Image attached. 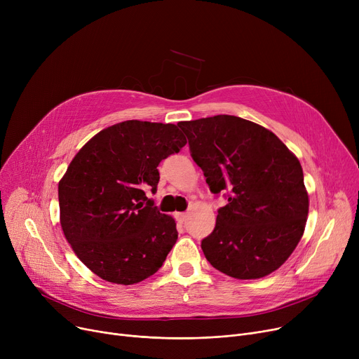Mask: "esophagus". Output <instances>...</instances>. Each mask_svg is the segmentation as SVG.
<instances>
[{"label": "esophagus", "instance_id": "obj_1", "mask_svg": "<svg viewBox=\"0 0 359 359\" xmlns=\"http://www.w3.org/2000/svg\"><path fill=\"white\" fill-rule=\"evenodd\" d=\"M175 217H176V219H177V221H179V222H183V221H184V219H186V217H187V214H186V212H177V214H176V215H175Z\"/></svg>", "mask_w": 359, "mask_h": 359}]
</instances>
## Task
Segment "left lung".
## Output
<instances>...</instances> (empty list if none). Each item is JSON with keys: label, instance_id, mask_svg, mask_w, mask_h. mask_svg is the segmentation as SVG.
<instances>
[{"label": "left lung", "instance_id": "8db88e82", "mask_svg": "<svg viewBox=\"0 0 359 359\" xmlns=\"http://www.w3.org/2000/svg\"><path fill=\"white\" fill-rule=\"evenodd\" d=\"M177 126L210 191H229L214 231L201 244L206 260L237 279L272 273L306 229L309 194L298 158L273 132L237 116L217 115Z\"/></svg>", "mask_w": 359, "mask_h": 359}]
</instances>
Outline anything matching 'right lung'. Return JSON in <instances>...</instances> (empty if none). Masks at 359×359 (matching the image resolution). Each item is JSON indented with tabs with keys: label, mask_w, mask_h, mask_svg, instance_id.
Instances as JSON below:
<instances>
[{
	"label": "right lung",
	"mask_w": 359,
	"mask_h": 359,
	"mask_svg": "<svg viewBox=\"0 0 359 359\" xmlns=\"http://www.w3.org/2000/svg\"><path fill=\"white\" fill-rule=\"evenodd\" d=\"M186 145L173 123L125 121L94 135L58 184L61 227L74 253L107 282L132 285L154 275L177 240L157 192L158 164Z\"/></svg>",
	"instance_id": "obj_1"
}]
</instances>
